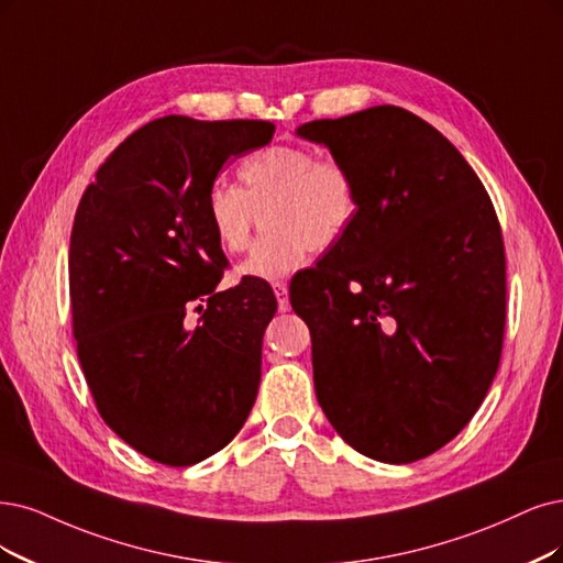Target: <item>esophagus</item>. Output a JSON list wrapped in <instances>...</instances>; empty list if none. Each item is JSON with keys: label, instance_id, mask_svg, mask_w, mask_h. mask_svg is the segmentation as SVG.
<instances>
[{"label": "esophagus", "instance_id": "1", "mask_svg": "<svg viewBox=\"0 0 563 563\" xmlns=\"http://www.w3.org/2000/svg\"><path fill=\"white\" fill-rule=\"evenodd\" d=\"M274 295H276V299H278V310H280V313H285V310H289L287 285H285V283H274Z\"/></svg>", "mask_w": 563, "mask_h": 563}]
</instances>
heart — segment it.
<instances>
[{
  "mask_svg": "<svg viewBox=\"0 0 563 563\" xmlns=\"http://www.w3.org/2000/svg\"><path fill=\"white\" fill-rule=\"evenodd\" d=\"M243 190L218 183L206 195V222L224 253L245 250L262 211L266 234L239 266L241 276L283 278L301 268L308 250L334 247L357 213V187L334 157H318L303 145H268L241 166Z\"/></svg>",
  "mask_w": 563,
  "mask_h": 563,
  "instance_id": "obj_1",
  "label": "heart"
}]
</instances>
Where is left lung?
Masks as SVG:
<instances>
[{
  "label": "left lung",
  "instance_id": "8db88e82",
  "mask_svg": "<svg viewBox=\"0 0 563 563\" xmlns=\"http://www.w3.org/2000/svg\"><path fill=\"white\" fill-rule=\"evenodd\" d=\"M343 162L357 213L292 278L313 341L318 401L341 439L385 464L441 450L481 408L506 327V253L462 153L399 107L297 130Z\"/></svg>",
  "mask_w": 563,
  "mask_h": 563
}]
</instances>
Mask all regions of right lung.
Returning <instances> with one entry per match:
<instances>
[{
  "label": "right lung",
  "mask_w": 563,
  "mask_h": 563,
  "mask_svg": "<svg viewBox=\"0 0 563 563\" xmlns=\"http://www.w3.org/2000/svg\"><path fill=\"white\" fill-rule=\"evenodd\" d=\"M274 132L266 120L157 118L118 145L76 208L78 362L103 422L153 462H203L257 399L262 336L278 303L260 278L218 292L227 260L203 206L224 162ZM195 302L202 318L190 325Z\"/></svg>",
  "instance_id": "right-lung-1"
}]
</instances>
